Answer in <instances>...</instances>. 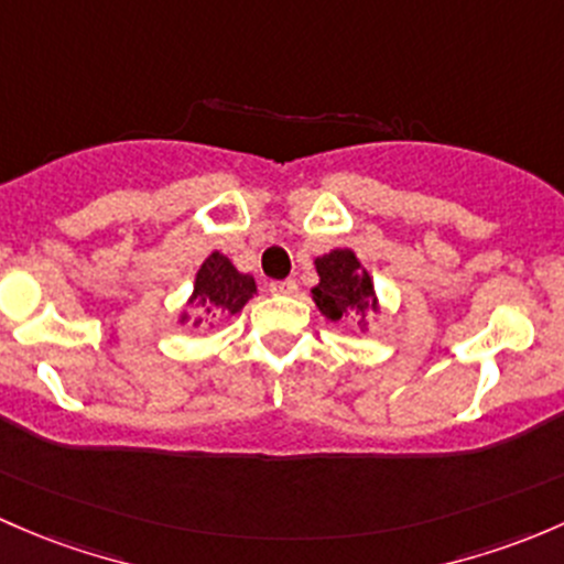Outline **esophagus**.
I'll return each mask as SVG.
<instances>
[{"instance_id": "obj_1", "label": "esophagus", "mask_w": 564, "mask_h": 564, "mask_svg": "<svg viewBox=\"0 0 564 564\" xmlns=\"http://www.w3.org/2000/svg\"><path fill=\"white\" fill-rule=\"evenodd\" d=\"M269 290L274 295H295V290H299V284L293 280H282V282H271Z\"/></svg>"}]
</instances>
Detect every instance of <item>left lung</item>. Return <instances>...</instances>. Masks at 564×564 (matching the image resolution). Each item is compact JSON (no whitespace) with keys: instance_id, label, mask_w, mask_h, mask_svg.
I'll return each instance as SVG.
<instances>
[{"instance_id":"obj_1","label":"left lung","mask_w":564,"mask_h":564,"mask_svg":"<svg viewBox=\"0 0 564 564\" xmlns=\"http://www.w3.org/2000/svg\"><path fill=\"white\" fill-rule=\"evenodd\" d=\"M315 269L321 282L312 288V301L321 310L325 321L339 323L345 317L358 315L361 330L367 328L364 317L380 315V299H377L375 280L358 254L347 247H336L330 252L317 254Z\"/></svg>"}]
</instances>
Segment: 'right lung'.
<instances>
[{"label":"right lung","mask_w":564,"mask_h":564,"mask_svg":"<svg viewBox=\"0 0 564 564\" xmlns=\"http://www.w3.org/2000/svg\"><path fill=\"white\" fill-rule=\"evenodd\" d=\"M258 293L252 274H241L234 260L223 252H212L195 274L193 293L178 312L176 325L193 323V328L212 325L223 317H234Z\"/></svg>","instance_id":"1"}]
</instances>
